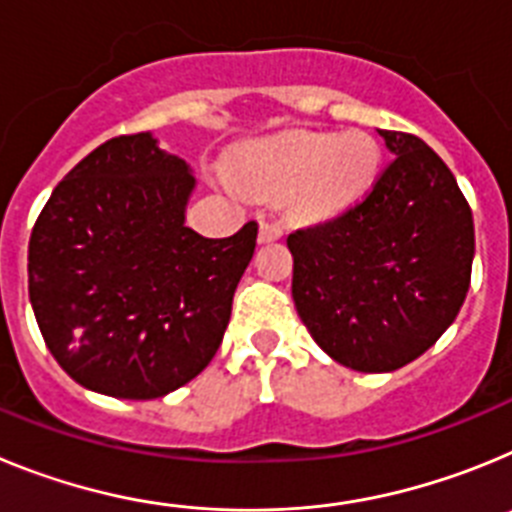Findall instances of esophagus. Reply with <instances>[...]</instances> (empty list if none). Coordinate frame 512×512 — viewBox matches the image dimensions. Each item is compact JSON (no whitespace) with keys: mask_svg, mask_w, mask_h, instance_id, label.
Instances as JSON below:
<instances>
[{"mask_svg":"<svg viewBox=\"0 0 512 512\" xmlns=\"http://www.w3.org/2000/svg\"><path fill=\"white\" fill-rule=\"evenodd\" d=\"M284 235V228L277 223V220H264L259 228V243H271V241H279Z\"/></svg>","mask_w":512,"mask_h":512,"instance_id":"obj_1","label":"esophagus"}]
</instances>
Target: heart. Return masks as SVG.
I'll return each instance as SVG.
<instances>
[{"mask_svg": "<svg viewBox=\"0 0 512 512\" xmlns=\"http://www.w3.org/2000/svg\"><path fill=\"white\" fill-rule=\"evenodd\" d=\"M377 140L366 133H297L241 148L230 174L243 189L287 194L302 220H325L356 202L379 171Z\"/></svg>", "mask_w": 512, "mask_h": 512, "instance_id": "1", "label": "heart"}]
</instances>
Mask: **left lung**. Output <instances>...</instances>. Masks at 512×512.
<instances>
[{
    "instance_id": "left-lung-1",
    "label": "left lung",
    "mask_w": 512,
    "mask_h": 512,
    "mask_svg": "<svg viewBox=\"0 0 512 512\" xmlns=\"http://www.w3.org/2000/svg\"><path fill=\"white\" fill-rule=\"evenodd\" d=\"M366 197L289 233L292 297L310 336L356 372H395L454 323L472 282L474 220L451 169L413 133Z\"/></svg>"
}]
</instances>
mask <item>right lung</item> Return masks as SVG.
<instances>
[{
	"mask_svg": "<svg viewBox=\"0 0 512 512\" xmlns=\"http://www.w3.org/2000/svg\"><path fill=\"white\" fill-rule=\"evenodd\" d=\"M194 176L151 133L117 135L63 176L27 248V292L53 359L87 390L174 392L223 343L259 223L228 238L184 225Z\"/></svg>",
	"mask_w": 512,
	"mask_h": 512,
	"instance_id": "obj_1",
	"label": "right lung"
}]
</instances>
